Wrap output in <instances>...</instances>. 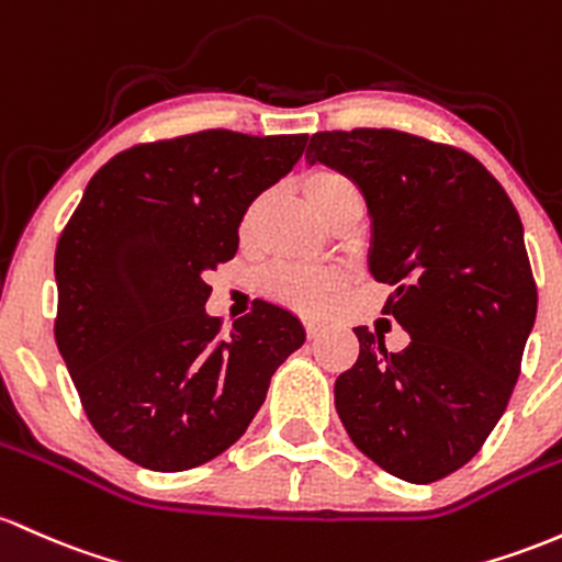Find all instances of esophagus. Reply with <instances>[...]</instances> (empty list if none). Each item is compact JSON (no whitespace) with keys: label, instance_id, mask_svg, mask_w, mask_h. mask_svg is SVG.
Listing matches in <instances>:
<instances>
[{"label":"esophagus","instance_id":"esophagus-1","mask_svg":"<svg viewBox=\"0 0 562 562\" xmlns=\"http://www.w3.org/2000/svg\"><path fill=\"white\" fill-rule=\"evenodd\" d=\"M304 328H306V336H310V338H317L319 333H323V325H319V323H314V319H306V323H304Z\"/></svg>","mask_w":562,"mask_h":562}]
</instances>
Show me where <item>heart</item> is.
<instances>
[{
  "mask_svg": "<svg viewBox=\"0 0 562 562\" xmlns=\"http://www.w3.org/2000/svg\"><path fill=\"white\" fill-rule=\"evenodd\" d=\"M304 194L310 205L323 215L325 221L330 218L344 202L360 200L355 181L344 176V172L330 168H317L304 178ZM261 202L250 207L245 215V226L252 224ZM344 280L338 271L328 269H301V267H271L258 277V288L267 299L277 304L288 306V310L301 314H319L328 310L333 295L341 291Z\"/></svg>",
  "mask_w": 562,
  "mask_h": 562,
  "instance_id": "1",
  "label": "heart"
}]
</instances>
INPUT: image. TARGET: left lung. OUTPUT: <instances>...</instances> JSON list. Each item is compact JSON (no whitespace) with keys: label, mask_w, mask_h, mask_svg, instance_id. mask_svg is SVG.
<instances>
[{"label":"left lung","mask_w":562,"mask_h":562,"mask_svg":"<svg viewBox=\"0 0 562 562\" xmlns=\"http://www.w3.org/2000/svg\"><path fill=\"white\" fill-rule=\"evenodd\" d=\"M310 162L351 178L371 215L368 269L411 336L355 328L360 357L336 379L351 442L381 470L427 485L464 467L498 424L536 319L515 205L472 154L400 131L312 135Z\"/></svg>","instance_id":"8db88e82"}]
</instances>
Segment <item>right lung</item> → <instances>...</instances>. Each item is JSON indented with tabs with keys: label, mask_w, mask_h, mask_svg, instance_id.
I'll use <instances>...</instances> for the list:
<instances>
[{
	"label": "right lung",
	"mask_w": 562,
	"mask_h": 562,
	"mask_svg": "<svg viewBox=\"0 0 562 562\" xmlns=\"http://www.w3.org/2000/svg\"><path fill=\"white\" fill-rule=\"evenodd\" d=\"M310 135L202 131L111 157L55 250V341L98 435L154 472L224 453L304 344L261 304L221 333L205 274L237 252L239 221L293 170Z\"/></svg>",
	"instance_id": "1"
}]
</instances>
